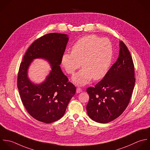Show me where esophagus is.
I'll return each mask as SVG.
<instances>
[{
	"label": "esophagus",
	"mask_w": 150,
	"mask_h": 150,
	"mask_svg": "<svg viewBox=\"0 0 150 150\" xmlns=\"http://www.w3.org/2000/svg\"><path fill=\"white\" fill-rule=\"evenodd\" d=\"M82 91V89H81V88H76V92H77V93H81Z\"/></svg>",
	"instance_id": "obj_1"
}]
</instances>
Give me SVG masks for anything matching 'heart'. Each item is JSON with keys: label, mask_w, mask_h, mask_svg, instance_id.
Instances as JSON below:
<instances>
[{"label": "heart", "mask_w": 150, "mask_h": 150, "mask_svg": "<svg viewBox=\"0 0 150 150\" xmlns=\"http://www.w3.org/2000/svg\"><path fill=\"white\" fill-rule=\"evenodd\" d=\"M113 57L111 42L106 38L96 35H88L78 40L72 48L71 53L62 55V64L68 74H76L73 81L79 85L88 83L92 78L98 80L108 72Z\"/></svg>", "instance_id": "1"}]
</instances>
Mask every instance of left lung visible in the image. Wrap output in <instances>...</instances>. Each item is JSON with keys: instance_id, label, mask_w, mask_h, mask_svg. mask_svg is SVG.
<instances>
[{"instance_id": "8db88e82", "label": "left lung", "mask_w": 150, "mask_h": 150, "mask_svg": "<svg viewBox=\"0 0 150 150\" xmlns=\"http://www.w3.org/2000/svg\"><path fill=\"white\" fill-rule=\"evenodd\" d=\"M134 65L126 45L120 42L119 56L104 78L86 92L89 117L96 122L108 123L119 117L130 102L134 88Z\"/></svg>"}]
</instances>
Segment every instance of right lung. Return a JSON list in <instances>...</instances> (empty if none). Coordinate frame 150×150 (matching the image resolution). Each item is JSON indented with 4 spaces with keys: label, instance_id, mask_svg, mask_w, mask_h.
Instances as JSON below:
<instances>
[{
    "label": "right lung",
    "instance_id": "right-lung-1",
    "mask_svg": "<svg viewBox=\"0 0 150 150\" xmlns=\"http://www.w3.org/2000/svg\"><path fill=\"white\" fill-rule=\"evenodd\" d=\"M67 35L56 33L45 34L35 40L27 50L17 75V88L21 102L29 115L42 123H51L60 119L75 94L76 87L61 69ZM37 57L47 59L52 71L41 85L33 84L26 76L28 66Z\"/></svg>",
    "mask_w": 150,
    "mask_h": 150
}]
</instances>
